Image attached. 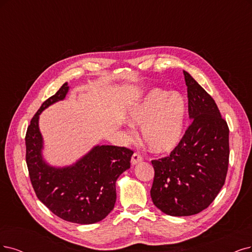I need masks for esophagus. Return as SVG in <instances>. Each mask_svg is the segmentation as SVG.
<instances>
[{
    "label": "esophagus",
    "instance_id": "esophagus-1",
    "mask_svg": "<svg viewBox=\"0 0 252 252\" xmlns=\"http://www.w3.org/2000/svg\"><path fill=\"white\" fill-rule=\"evenodd\" d=\"M142 160H143L142 156H140V155H139V154L135 153V154L132 156V159H131V164H132L133 166H134V165H137L138 163L142 162Z\"/></svg>",
    "mask_w": 252,
    "mask_h": 252
}]
</instances>
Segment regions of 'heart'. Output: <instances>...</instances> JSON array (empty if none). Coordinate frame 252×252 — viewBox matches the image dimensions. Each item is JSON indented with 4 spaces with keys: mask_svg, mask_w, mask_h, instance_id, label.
Wrapping results in <instances>:
<instances>
[{
    "mask_svg": "<svg viewBox=\"0 0 252 252\" xmlns=\"http://www.w3.org/2000/svg\"><path fill=\"white\" fill-rule=\"evenodd\" d=\"M186 101L178 92L153 89L129 109L127 120L133 126H141L144 143L154 153H168L179 145L184 135ZM133 132L126 134L127 140Z\"/></svg>",
    "mask_w": 252,
    "mask_h": 252,
    "instance_id": "obj_1",
    "label": "heart"
}]
</instances>
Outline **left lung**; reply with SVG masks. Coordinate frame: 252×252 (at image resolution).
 <instances>
[{
    "label": "left lung",
    "mask_w": 252,
    "mask_h": 252,
    "mask_svg": "<svg viewBox=\"0 0 252 252\" xmlns=\"http://www.w3.org/2000/svg\"><path fill=\"white\" fill-rule=\"evenodd\" d=\"M191 125L171 154L152 161L151 196L170 216L198 214L216 198L226 178L229 129L215 100L184 70Z\"/></svg>",
    "instance_id": "obj_1"
}]
</instances>
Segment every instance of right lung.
Here are the masks:
<instances>
[{
  "label": "right lung",
  "mask_w": 252,
  "mask_h": 252,
  "mask_svg": "<svg viewBox=\"0 0 252 252\" xmlns=\"http://www.w3.org/2000/svg\"><path fill=\"white\" fill-rule=\"evenodd\" d=\"M68 90L67 82L64 83L32 118L26 134V161L34 191L46 208L65 221L92 224L113 210L116 181L129 168L134 153L126 147L95 145L72 165L55 167L46 163L42 156L39 115L63 100Z\"/></svg>",
  "instance_id": "add662e5"
}]
</instances>
